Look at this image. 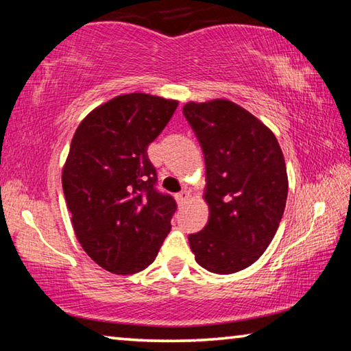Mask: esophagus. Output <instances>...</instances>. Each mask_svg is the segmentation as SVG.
Instances as JSON below:
<instances>
[{"mask_svg": "<svg viewBox=\"0 0 351 351\" xmlns=\"http://www.w3.org/2000/svg\"><path fill=\"white\" fill-rule=\"evenodd\" d=\"M187 199H189V192H187V190H182V192L176 193V201H178V204L186 203Z\"/></svg>", "mask_w": 351, "mask_h": 351, "instance_id": "esophagus-1", "label": "esophagus"}]
</instances>
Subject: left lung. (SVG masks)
I'll use <instances>...</instances> for the list:
<instances>
[{"instance_id":"8db88e82","label":"left lung","mask_w":351,"mask_h":351,"mask_svg":"<svg viewBox=\"0 0 351 351\" xmlns=\"http://www.w3.org/2000/svg\"><path fill=\"white\" fill-rule=\"evenodd\" d=\"M184 116L206 161L209 221L189 235L195 260L215 274H234L266 251L280 224L288 175L274 133L230 100L189 102Z\"/></svg>"}]
</instances>
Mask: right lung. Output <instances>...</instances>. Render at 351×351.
<instances>
[{
  "mask_svg": "<svg viewBox=\"0 0 351 351\" xmlns=\"http://www.w3.org/2000/svg\"><path fill=\"white\" fill-rule=\"evenodd\" d=\"M176 100L123 94L77 127L62 184L77 240L117 276L152 265L170 232L176 201L156 190L147 148L173 116Z\"/></svg>",
  "mask_w": 351,
  "mask_h": 351,
  "instance_id": "add662e5",
  "label": "right lung"
}]
</instances>
